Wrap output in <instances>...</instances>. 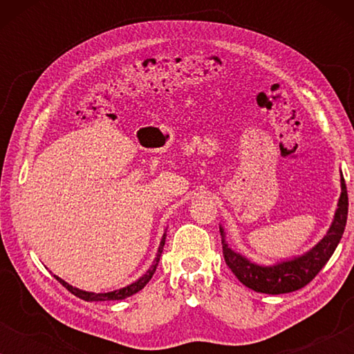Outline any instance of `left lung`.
Returning a JSON list of instances; mask_svg holds the SVG:
<instances>
[{"instance_id": "8db88e82", "label": "left lung", "mask_w": 354, "mask_h": 354, "mask_svg": "<svg viewBox=\"0 0 354 354\" xmlns=\"http://www.w3.org/2000/svg\"><path fill=\"white\" fill-rule=\"evenodd\" d=\"M340 187L342 193L338 198L335 214H333L332 224L328 227L327 234L308 250L306 253L293 256V258L280 259L274 264H258L246 258L239 251L232 250L229 241H227V232L222 225H219L222 236V253L224 259L235 277L240 280L245 287L258 293L268 295H280L290 293L295 290L303 288L311 280L316 277L333 251L340 243L343 232H345L346 217H348V193L343 174L340 171Z\"/></svg>"}]
</instances>
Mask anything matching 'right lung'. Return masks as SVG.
<instances>
[{"label": "right lung", "instance_id": "add662e5", "mask_svg": "<svg viewBox=\"0 0 354 354\" xmlns=\"http://www.w3.org/2000/svg\"><path fill=\"white\" fill-rule=\"evenodd\" d=\"M167 230V229H166ZM164 243H166V232L162 234V239L159 241V246H158V253H156V258H154L153 264L149 266V269L145 272L142 277L135 280V282L125 285L122 288H118V290H113V292H104V293H95V292H85V290H80L77 287H72L71 283H67L66 280H62L61 277H57L55 275L56 280H59V282L64 285V287L69 290L72 295H75L77 298L80 299H85V301H115V299H124V298H129L132 297V295L138 293L140 290L145 288V285H147L149 280H151L153 274L156 272V268H158V263H159V258H161L162 254V248H164Z\"/></svg>", "mask_w": 354, "mask_h": 354}]
</instances>
